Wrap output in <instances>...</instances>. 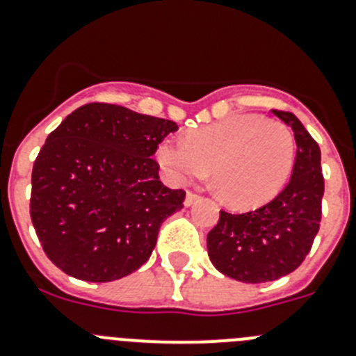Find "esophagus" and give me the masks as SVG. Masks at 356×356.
Segmentation results:
<instances>
[{
	"label": "esophagus",
	"mask_w": 356,
	"mask_h": 356,
	"mask_svg": "<svg viewBox=\"0 0 356 356\" xmlns=\"http://www.w3.org/2000/svg\"><path fill=\"white\" fill-rule=\"evenodd\" d=\"M201 197L197 196V194H194V193H187V196H185V207H193L194 203H197V201H200Z\"/></svg>",
	"instance_id": "obj_1"
}]
</instances>
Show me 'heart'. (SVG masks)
<instances>
[{
	"label": "heart",
	"instance_id": "b5f03b06",
	"mask_svg": "<svg viewBox=\"0 0 356 356\" xmlns=\"http://www.w3.org/2000/svg\"><path fill=\"white\" fill-rule=\"evenodd\" d=\"M156 159L172 180L205 178L226 205L253 209L285 187L296 162V140L284 122L237 114L159 144Z\"/></svg>",
	"mask_w": 356,
	"mask_h": 356
}]
</instances>
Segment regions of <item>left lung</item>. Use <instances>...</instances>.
<instances>
[{"instance_id":"left-lung-1","label":"left lung","mask_w":356,"mask_h":356,"mask_svg":"<svg viewBox=\"0 0 356 356\" xmlns=\"http://www.w3.org/2000/svg\"><path fill=\"white\" fill-rule=\"evenodd\" d=\"M271 112L294 131L298 149L291 180L260 209L244 213L221 210L207 237L217 271L244 284L273 282L298 269L319 232L325 194L319 144L294 114Z\"/></svg>"}]
</instances>
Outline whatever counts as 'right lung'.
Segmentation results:
<instances>
[{
    "instance_id": "1",
    "label": "right lung",
    "mask_w": 356,
    "mask_h": 356,
    "mask_svg": "<svg viewBox=\"0 0 356 356\" xmlns=\"http://www.w3.org/2000/svg\"><path fill=\"white\" fill-rule=\"evenodd\" d=\"M168 119L89 103L53 130L31 171L30 216L44 253L72 278L105 284L131 275L155 250L159 229L184 207L153 159Z\"/></svg>"
}]
</instances>
